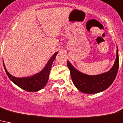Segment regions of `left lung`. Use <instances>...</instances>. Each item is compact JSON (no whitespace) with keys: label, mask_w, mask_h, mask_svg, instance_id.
Here are the masks:
<instances>
[{"label":"left lung","mask_w":123,"mask_h":123,"mask_svg":"<svg viewBox=\"0 0 123 123\" xmlns=\"http://www.w3.org/2000/svg\"><path fill=\"white\" fill-rule=\"evenodd\" d=\"M73 82L78 90L85 93H97L106 90L115 80L119 69V55L117 47L114 64L109 71L98 75H88L78 71L69 61L67 62Z\"/></svg>","instance_id":"1"}]
</instances>
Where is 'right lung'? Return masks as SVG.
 <instances>
[{
	"label": "right lung",
	"mask_w": 123,
	"mask_h": 123,
	"mask_svg": "<svg viewBox=\"0 0 123 123\" xmlns=\"http://www.w3.org/2000/svg\"><path fill=\"white\" fill-rule=\"evenodd\" d=\"M57 54L58 53L56 52L53 55L51 58L48 61L44 68L40 73L30 77L16 78L13 76L8 73L5 67L4 64H3L7 75L14 84L27 92H37L42 89L47 83L52 65Z\"/></svg>",
	"instance_id": "right-lung-1"
}]
</instances>
